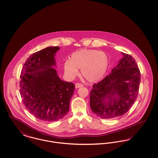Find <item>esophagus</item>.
I'll return each mask as SVG.
<instances>
[{"label": "esophagus", "instance_id": "34e87169", "mask_svg": "<svg viewBox=\"0 0 158 158\" xmlns=\"http://www.w3.org/2000/svg\"><path fill=\"white\" fill-rule=\"evenodd\" d=\"M82 86H83V84H80V83H76V84H75V87H76V88H80V87H82Z\"/></svg>", "mask_w": 158, "mask_h": 158}]
</instances>
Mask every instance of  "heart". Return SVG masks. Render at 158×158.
Wrapping results in <instances>:
<instances>
[{
	"instance_id": "obj_1",
	"label": "heart",
	"mask_w": 158,
	"mask_h": 158,
	"mask_svg": "<svg viewBox=\"0 0 158 158\" xmlns=\"http://www.w3.org/2000/svg\"><path fill=\"white\" fill-rule=\"evenodd\" d=\"M109 61L105 53L97 50L84 49L73 53L69 61L64 64V71L69 79H73L79 73L89 82L101 80L107 71Z\"/></svg>"
}]
</instances>
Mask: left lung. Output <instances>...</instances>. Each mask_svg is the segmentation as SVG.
<instances>
[{
  "label": "left lung",
  "mask_w": 158,
  "mask_h": 158,
  "mask_svg": "<svg viewBox=\"0 0 158 158\" xmlns=\"http://www.w3.org/2000/svg\"><path fill=\"white\" fill-rule=\"evenodd\" d=\"M123 58L111 73L93 85L90 108L98 117L111 119L122 116L138 96L141 73L134 58L122 53Z\"/></svg>",
  "instance_id": "obj_1"
}]
</instances>
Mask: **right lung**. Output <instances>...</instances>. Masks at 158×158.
Here are the masks:
<instances>
[{"mask_svg":"<svg viewBox=\"0 0 158 158\" xmlns=\"http://www.w3.org/2000/svg\"><path fill=\"white\" fill-rule=\"evenodd\" d=\"M59 47H48L32 54L24 62L20 93L25 108L36 118L58 121L68 112L74 91L72 82L62 81L56 70Z\"/></svg>","mask_w":158,"mask_h":158,"instance_id":"right-lung-1","label":"right lung"}]
</instances>
